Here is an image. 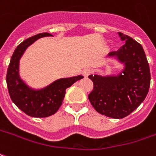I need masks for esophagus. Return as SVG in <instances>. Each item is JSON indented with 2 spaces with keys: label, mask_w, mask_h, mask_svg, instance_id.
<instances>
[{
  "label": "esophagus",
  "mask_w": 156,
  "mask_h": 156,
  "mask_svg": "<svg viewBox=\"0 0 156 156\" xmlns=\"http://www.w3.org/2000/svg\"><path fill=\"white\" fill-rule=\"evenodd\" d=\"M90 73H91V70L89 68H85V69L83 70V75L84 77H88Z\"/></svg>",
  "instance_id": "1"
}]
</instances>
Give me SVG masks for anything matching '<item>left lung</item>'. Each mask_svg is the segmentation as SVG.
<instances>
[{
    "instance_id": "1",
    "label": "left lung",
    "mask_w": 156,
    "mask_h": 156,
    "mask_svg": "<svg viewBox=\"0 0 156 156\" xmlns=\"http://www.w3.org/2000/svg\"><path fill=\"white\" fill-rule=\"evenodd\" d=\"M124 44L107 57H115L122 69L115 75H89L94 89L89 100L102 115L121 119L128 116L144 101L150 85V72L142 45L118 32Z\"/></svg>"
}]
</instances>
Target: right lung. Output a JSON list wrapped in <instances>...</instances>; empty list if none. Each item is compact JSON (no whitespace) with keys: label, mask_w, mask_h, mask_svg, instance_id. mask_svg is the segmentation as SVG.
<instances>
[{"label":"right lung","mask_w":156,"mask_h":156,"mask_svg":"<svg viewBox=\"0 0 156 156\" xmlns=\"http://www.w3.org/2000/svg\"><path fill=\"white\" fill-rule=\"evenodd\" d=\"M52 36L42 33L23 41L15 49L6 73V84L12 101L21 111L33 117H47L55 114L62 104L66 89L83 78L82 75L56 79L40 89L29 86L20 77L19 63L27 48L40 38Z\"/></svg>","instance_id":"add662e5"}]
</instances>
